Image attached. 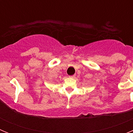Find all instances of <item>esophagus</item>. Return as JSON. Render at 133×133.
<instances>
[{
	"instance_id": "obj_1",
	"label": "esophagus",
	"mask_w": 133,
	"mask_h": 133,
	"mask_svg": "<svg viewBox=\"0 0 133 133\" xmlns=\"http://www.w3.org/2000/svg\"><path fill=\"white\" fill-rule=\"evenodd\" d=\"M75 75H72V76H69V77H70V78H74V77H75Z\"/></svg>"
}]
</instances>
